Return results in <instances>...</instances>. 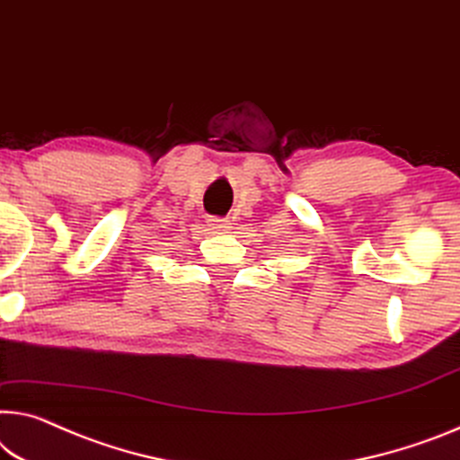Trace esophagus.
Segmentation results:
<instances>
[{
	"mask_svg": "<svg viewBox=\"0 0 460 460\" xmlns=\"http://www.w3.org/2000/svg\"><path fill=\"white\" fill-rule=\"evenodd\" d=\"M208 226L211 232H216V234H224V232H228V228H230L228 220H220V217H209Z\"/></svg>",
	"mask_w": 460,
	"mask_h": 460,
	"instance_id": "obj_1",
	"label": "esophagus"
}]
</instances>
